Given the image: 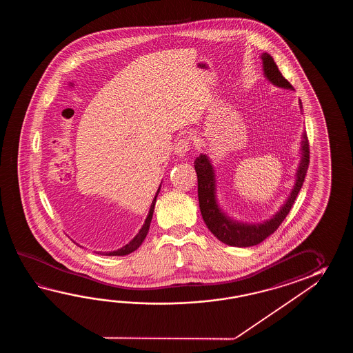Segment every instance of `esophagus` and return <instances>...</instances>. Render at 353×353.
<instances>
[{"label": "esophagus", "mask_w": 353, "mask_h": 353, "mask_svg": "<svg viewBox=\"0 0 353 353\" xmlns=\"http://www.w3.org/2000/svg\"><path fill=\"white\" fill-rule=\"evenodd\" d=\"M189 149H190L189 140H188V139H181L178 143H175L174 152H175L178 157H184L188 151H189Z\"/></svg>", "instance_id": "esophagus-1"}]
</instances>
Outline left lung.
<instances>
[{
	"mask_svg": "<svg viewBox=\"0 0 353 353\" xmlns=\"http://www.w3.org/2000/svg\"><path fill=\"white\" fill-rule=\"evenodd\" d=\"M263 74L269 82L280 88L293 90V85L286 81L280 73L276 63L272 59L270 54L263 53ZM300 112L303 111L301 101L299 102ZM301 148H300V163L296 170V179L294 184L292 193L288 196L285 203L276 212L272 218L263 221V223H243L228 217L223 210L219 208L216 196V175L214 169L210 163V158L205 154H201L195 159L194 168L198 176V199L199 208L202 213L203 221L218 240L222 241L228 246L236 248H250L259 245L265 239L278 230L279 225L285 219L286 216L293 207L294 202L298 196L300 189L307 175L309 166V141L307 132L301 136Z\"/></svg>",
	"mask_w": 353,
	"mask_h": 353,
	"instance_id": "obj_1",
	"label": "left lung"
}]
</instances>
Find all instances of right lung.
Returning a JSON list of instances; mask_svg holds the SVG:
<instances>
[{
    "mask_svg": "<svg viewBox=\"0 0 353 353\" xmlns=\"http://www.w3.org/2000/svg\"><path fill=\"white\" fill-rule=\"evenodd\" d=\"M159 190H160V188H159L158 192H157V194H155L154 201L151 203L150 210H149L148 217L145 219V223H143V227H141V230L139 231V233L136 234L135 237H134L132 240L130 241L128 245H125L123 248H119V250H116V251L97 252V254L105 256H125L128 255V254H131V252H134L135 250H137V248L141 246V243H143V240H145L146 234L149 232V228H150L151 219H152V213H154V208H155V203H157V196H158Z\"/></svg>",
    "mask_w": 353,
    "mask_h": 353,
    "instance_id": "1",
    "label": "right lung"
}]
</instances>
